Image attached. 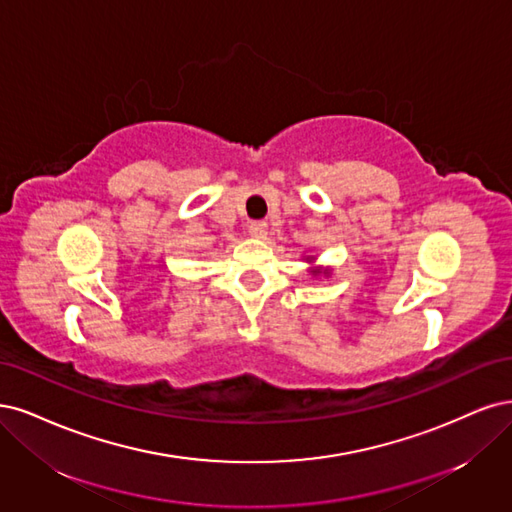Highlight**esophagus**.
I'll return each mask as SVG.
<instances>
[{"mask_svg":"<svg viewBox=\"0 0 512 512\" xmlns=\"http://www.w3.org/2000/svg\"><path fill=\"white\" fill-rule=\"evenodd\" d=\"M249 234L255 238H263L268 234V223L266 221H251L249 223Z\"/></svg>","mask_w":512,"mask_h":512,"instance_id":"1","label":"esophagus"}]
</instances>
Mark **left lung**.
Returning <instances> with one entry per match:
<instances>
[{
    "instance_id": "8db88e82",
    "label": "left lung",
    "mask_w": 512,
    "mask_h": 512,
    "mask_svg": "<svg viewBox=\"0 0 512 512\" xmlns=\"http://www.w3.org/2000/svg\"><path fill=\"white\" fill-rule=\"evenodd\" d=\"M310 261H312V257H310ZM312 272H315V274H319L321 270H312ZM323 274H327V270H323Z\"/></svg>"
}]
</instances>
